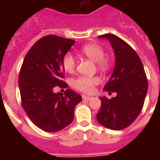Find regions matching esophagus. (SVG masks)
Returning a JSON list of instances; mask_svg holds the SVG:
<instances>
[{
  "mask_svg": "<svg viewBox=\"0 0 160 160\" xmlns=\"http://www.w3.org/2000/svg\"><path fill=\"white\" fill-rule=\"evenodd\" d=\"M92 98L91 97H89V96H86V95H82V99L84 100V101H89V100H90Z\"/></svg>",
  "mask_w": 160,
  "mask_h": 160,
  "instance_id": "34e87169",
  "label": "esophagus"
}]
</instances>
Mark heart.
Here are the masks:
<instances>
[{
    "label": "heart",
    "mask_w": 160,
    "mask_h": 160,
    "mask_svg": "<svg viewBox=\"0 0 160 160\" xmlns=\"http://www.w3.org/2000/svg\"><path fill=\"white\" fill-rule=\"evenodd\" d=\"M81 52L88 58L95 62L96 65L102 70H108L111 66V60L105 56L104 49L98 44H87L81 49ZM76 66L75 58L70 53H67L62 59V66L68 73H72ZM99 82V79L94 76H79L72 81V86L76 90L83 93H91L95 85Z\"/></svg>",
    "instance_id": "heart-1"
}]
</instances>
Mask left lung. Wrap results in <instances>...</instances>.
Segmentation results:
<instances>
[{"label": "left lung", "mask_w": 160, "mask_h": 160, "mask_svg": "<svg viewBox=\"0 0 160 160\" xmlns=\"http://www.w3.org/2000/svg\"><path fill=\"white\" fill-rule=\"evenodd\" d=\"M98 38L108 39L115 54L114 72L103 90L117 95L111 99L100 98L97 119L107 128L119 131L129 127L140 114L148 92V78L140 58L130 45L110 33Z\"/></svg>", "instance_id": "obj_1"}]
</instances>
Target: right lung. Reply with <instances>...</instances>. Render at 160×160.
<instances>
[{"mask_svg":"<svg viewBox=\"0 0 160 160\" xmlns=\"http://www.w3.org/2000/svg\"><path fill=\"white\" fill-rule=\"evenodd\" d=\"M75 41L47 35L35 42L25 55L18 78L22 107L29 119L46 132H57L70 125L80 94L67 89L54 93L56 87H67L63 81L62 59Z\"/></svg>","mask_w":160,"mask_h":160,"instance_id":"obj_1","label":"right lung"}]
</instances>
